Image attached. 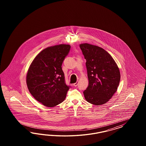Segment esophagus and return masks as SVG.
<instances>
[{
	"mask_svg": "<svg viewBox=\"0 0 146 146\" xmlns=\"http://www.w3.org/2000/svg\"><path fill=\"white\" fill-rule=\"evenodd\" d=\"M78 85V81H77L76 83H74V84H73V86H74V87H76Z\"/></svg>",
	"mask_w": 146,
	"mask_h": 146,
	"instance_id": "34e87169",
	"label": "esophagus"
}]
</instances>
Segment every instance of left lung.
<instances>
[{
  "instance_id": "left-lung-1",
  "label": "left lung",
  "mask_w": 146,
  "mask_h": 146,
  "mask_svg": "<svg viewBox=\"0 0 146 146\" xmlns=\"http://www.w3.org/2000/svg\"><path fill=\"white\" fill-rule=\"evenodd\" d=\"M86 60L89 80L84 91L87 102L96 106L104 104L117 91L119 84V70L114 59L105 50L88 43L80 45Z\"/></svg>"
}]
</instances>
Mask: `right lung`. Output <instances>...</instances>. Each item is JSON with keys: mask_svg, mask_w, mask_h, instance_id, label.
Returning <instances> with one entry per match:
<instances>
[{"mask_svg": "<svg viewBox=\"0 0 146 146\" xmlns=\"http://www.w3.org/2000/svg\"><path fill=\"white\" fill-rule=\"evenodd\" d=\"M71 46L60 44L42 50L35 58L27 74L29 92L38 102L48 107L56 106L64 101L71 86L65 83L62 62Z\"/></svg>", "mask_w": 146, "mask_h": 146, "instance_id": "1", "label": "right lung"}]
</instances>
